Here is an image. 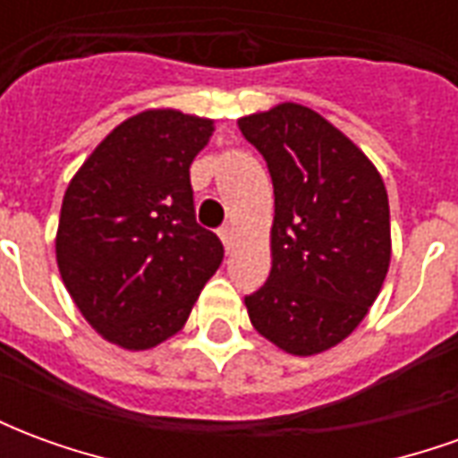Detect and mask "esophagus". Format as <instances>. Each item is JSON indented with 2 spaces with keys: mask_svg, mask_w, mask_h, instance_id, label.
<instances>
[{
  "mask_svg": "<svg viewBox=\"0 0 458 458\" xmlns=\"http://www.w3.org/2000/svg\"><path fill=\"white\" fill-rule=\"evenodd\" d=\"M220 240H223V245H225V250H233V245H235V230L230 228V225H225V228L218 230Z\"/></svg>",
  "mask_w": 458,
  "mask_h": 458,
  "instance_id": "esophagus-1",
  "label": "esophagus"
}]
</instances>
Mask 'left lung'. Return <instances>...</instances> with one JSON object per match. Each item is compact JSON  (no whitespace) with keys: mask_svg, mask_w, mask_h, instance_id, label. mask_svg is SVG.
<instances>
[{"mask_svg":"<svg viewBox=\"0 0 458 458\" xmlns=\"http://www.w3.org/2000/svg\"><path fill=\"white\" fill-rule=\"evenodd\" d=\"M275 186L272 269L245 297L258 334L317 355L353 334L390 267V206L373 161L321 114L282 103L238 120Z\"/></svg>","mask_w":458,"mask_h":458,"instance_id":"8db88e82","label":"left lung"}]
</instances>
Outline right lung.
<instances>
[{"label":"right lung","instance_id":"right-lung-1","mask_svg":"<svg viewBox=\"0 0 458 458\" xmlns=\"http://www.w3.org/2000/svg\"><path fill=\"white\" fill-rule=\"evenodd\" d=\"M213 120L144 110L117 124L65 189L55 233L61 277L110 344L147 351L179 334L223 262L193 210L191 161Z\"/></svg>","mask_w":458,"mask_h":458}]
</instances>
